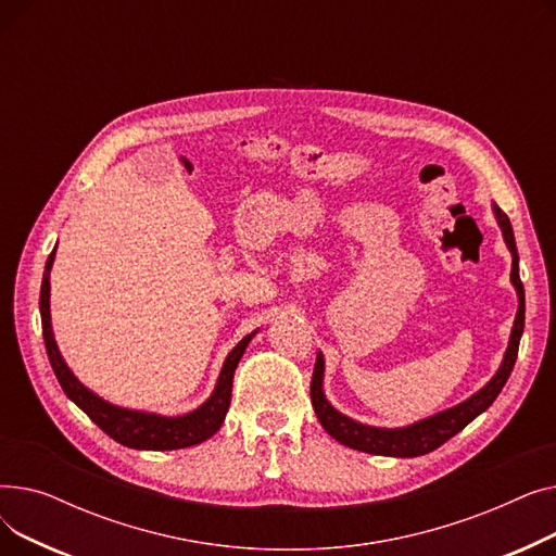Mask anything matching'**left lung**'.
Segmentation results:
<instances>
[{
  "label": "left lung",
  "instance_id": "obj_1",
  "mask_svg": "<svg viewBox=\"0 0 556 556\" xmlns=\"http://www.w3.org/2000/svg\"><path fill=\"white\" fill-rule=\"evenodd\" d=\"M493 207V216L498 220V227L503 231V239L511 252V286L516 288L518 295V311H516V319L511 327V336H509V344L507 352L503 356V363L491 376V381L480 388L476 394H471L469 399H464L462 403L448 407V410L437 413L432 417H426L421 421H415L410 426H401V428H378V426H367L361 424L352 417L342 415L340 410L329 403L327 394H325V356L323 352H317V361H315V369H313V381H311V401H313V410L323 424V428L333 437L336 442L354 448V451H363V453H371V455H388V457H419L426 455L434 448H440L444 442H448L451 437H455L462 428L469 426L478 415H482L486 407L495 401V396L501 394V390L505 388L507 378L514 369L516 356H518V342L525 329V290H522V281L518 275V250H516V239H514V229L511 223L507 218V214L498 207V204H491Z\"/></svg>",
  "mask_w": 556,
  "mask_h": 556
}]
</instances>
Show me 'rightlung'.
<instances>
[{
	"mask_svg": "<svg viewBox=\"0 0 556 556\" xmlns=\"http://www.w3.org/2000/svg\"><path fill=\"white\" fill-rule=\"evenodd\" d=\"M58 248V245H55ZM55 248L51 250L45 275H42V288H40V317H42V336H45V346H47V356L53 367V374L61 383L63 392L80 407V410L90 417L105 434H110L114 442H119L128 448L137 451H175V448H187L202 444L204 440H210L212 434L218 432V428L225 421V415L229 410V401H231V383H233V371H237V365L241 356L245 354V349L250 340L256 336L252 331L245 336L237 346L227 354L223 369L218 374L216 388L212 396L198 405L195 410L178 417H164L157 413H143V410H130V407L114 405L99 394H94L90 388H85L74 371L67 367L61 349L55 344L53 329H51V311H49V298H51V283H49V273L55 258Z\"/></svg>",
	"mask_w": 556,
	"mask_h": 556,
	"instance_id": "obj_1",
	"label": "right lung"
}]
</instances>
